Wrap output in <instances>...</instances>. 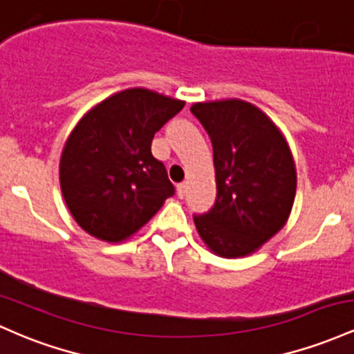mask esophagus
<instances>
[{
    "label": "esophagus",
    "mask_w": 354,
    "mask_h": 354,
    "mask_svg": "<svg viewBox=\"0 0 354 354\" xmlns=\"http://www.w3.org/2000/svg\"><path fill=\"white\" fill-rule=\"evenodd\" d=\"M185 192H187V184H185V182H182V184L177 185V196L182 198L185 196Z\"/></svg>",
    "instance_id": "esophagus-1"
}]
</instances>
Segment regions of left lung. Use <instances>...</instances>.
I'll use <instances>...</instances> for the list:
<instances>
[{"label": "left lung", "instance_id": "left-lung-1", "mask_svg": "<svg viewBox=\"0 0 354 354\" xmlns=\"http://www.w3.org/2000/svg\"><path fill=\"white\" fill-rule=\"evenodd\" d=\"M214 150L217 197L194 216L198 236L221 257L256 252L284 227L296 196V167L288 142L252 103L201 102L190 106Z\"/></svg>", "mask_w": 354, "mask_h": 354}]
</instances>
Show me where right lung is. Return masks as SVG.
Here are the masks:
<instances>
[{
  "instance_id": "add662e5",
  "label": "right lung",
  "mask_w": 354,
  "mask_h": 354,
  "mask_svg": "<svg viewBox=\"0 0 354 354\" xmlns=\"http://www.w3.org/2000/svg\"><path fill=\"white\" fill-rule=\"evenodd\" d=\"M185 102L129 88L95 105L71 130L59 158V185L77 224L90 236L122 242L174 196L152 138Z\"/></svg>"
}]
</instances>
